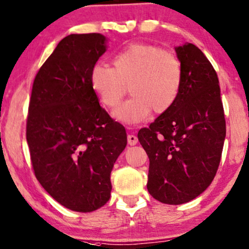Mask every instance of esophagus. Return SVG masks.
Returning <instances> with one entry per match:
<instances>
[{
	"instance_id": "obj_1",
	"label": "esophagus",
	"mask_w": 249,
	"mask_h": 249,
	"mask_svg": "<svg viewBox=\"0 0 249 249\" xmlns=\"http://www.w3.org/2000/svg\"><path fill=\"white\" fill-rule=\"evenodd\" d=\"M138 143V138L135 135H128V144L129 145H136Z\"/></svg>"
}]
</instances>
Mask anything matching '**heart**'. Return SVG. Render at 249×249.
I'll list each match as a JSON object with an SVG mask.
<instances>
[{
    "label": "heart",
    "instance_id": "1",
    "mask_svg": "<svg viewBox=\"0 0 249 249\" xmlns=\"http://www.w3.org/2000/svg\"><path fill=\"white\" fill-rule=\"evenodd\" d=\"M90 85L103 104L115 108L129 91L132 97L118 109L121 121L138 124L151 112L163 114L178 98L183 83L182 64L175 54L150 43H131L112 57V66L96 63Z\"/></svg>",
    "mask_w": 249,
    "mask_h": 249
}]
</instances>
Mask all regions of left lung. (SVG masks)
<instances>
[{
    "mask_svg": "<svg viewBox=\"0 0 249 249\" xmlns=\"http://www.w3.org/2000/svg\"><path fill=\"white\" fill-rule=\"evenodd\" d=\"M183 83L169 111L138 141L150 159L147 190L158 201L180 205L196 198L217 173L225 138V118L216 71L195 44L176 48Z\"/></svg>",
    "mask_w": 249,
    "mask_h": 249,
    "instance_id": "1",
    "label": "left lung"
}]
</instances>
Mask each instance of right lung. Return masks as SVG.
I'll use <instances>...</instances> for the list:
<instances>
[{
    "label": "right lung",
    "instance_id": "add662e5",
    "mask_svg": "<svg viewBox=\"0 0 249 249\" xmlns=\"http://www.w3.org/2000/svg\"><path fill=\"white\" fill-rule=\"evenodd\" d=\"M98 33L64 37L35 76L26 140L38 182L74 212L90 213L111 196V172L127 145L121 124L99 105L90 70L106 51Z\"/></svg>",
    "mask_w": 249,
    "mask_h": 249
}]
</instances>
